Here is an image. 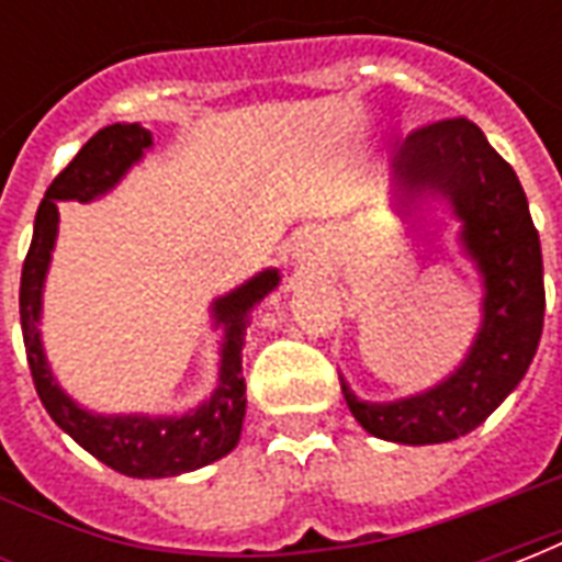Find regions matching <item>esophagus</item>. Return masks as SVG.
<instances>
[{"instance_id":"obj_1","label":"esophagus","mask_w":562,"mask_h":562,"mask_svg":"<svg viewBox=\"0 0 562 562\" xmlns=\"http://www.w3.org/2000/svg\"><path fill=\"white\" fill-rule=\"evenodd\" d=\"M318 246L316 240H310V237H297L292 244V256L297 258V261H306V258H316Z\"/></svg>"}]
</instances>
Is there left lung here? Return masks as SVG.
Segmentation results:
<instances>
[{
	"instance_id": "left-lung-1",
	"label": "left lung",
	"mask_w": 562,
	"mask_h": 562,
	"mask_svg": "<svg viewBox=\"0 0 562 562\" xmlns=\"http://www.w3.org/2000/svg\"><path fill=\"white\" fill-rule=\"evenodd\" d=\"M394 183L406 213L430 195L460 220V246L482 273V328L434 389L370 403L342 382V397L367 434L434 446L475 430L527 373L544 322L542 246L518 173L467 116L415 128L394 153Z\"/></svg>"
}]
</instances>
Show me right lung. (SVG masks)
Listing matches in <instances>:
<instances>
[{"label": "right lung", "mask_w": 562, "mask_h": 562, "mask_svg": "<svg viewBox=\"0 0 562 562\" xmlns=\"http://www.w3.org/2000/svg\"><path fill=\"white\" fill-rule=\"evenodd\" d=\"M149 147H153V135L138 123L104 126L80 147L78 156L66 165V171H59L54 183L47 186L44 201L35 213V232H32L30 252L20 273V325H23L32 382L50 418L78 446L87 448L92 458L108 463L111 470L132 475V479H168L180 472L201 470L213 460L225 458L237 446L246 415V325H249L252 306L280 285V270H261L240 289L216 297L210 306L216 328L220 325L225 328L220 352V385L210 401L189 409L186 415H159V418L99 415L71 401L50 373V364L44 358L42 330H38L44 280H47L56 228H59L56 201L87 204L92 198L111 192Z\"/></svg>", "instance_id": "1"}]
</instances>
